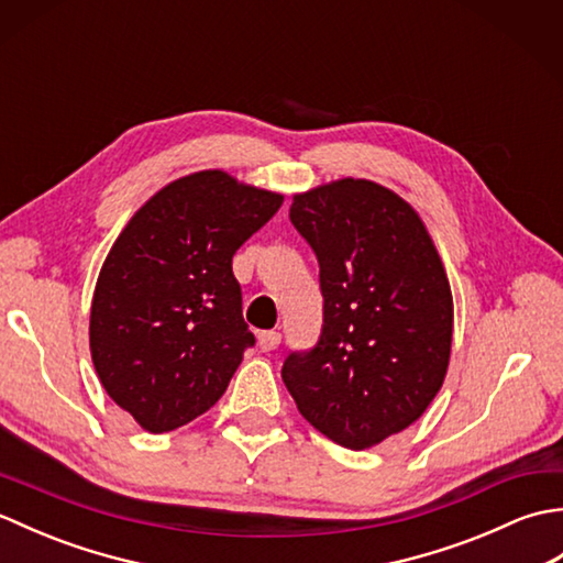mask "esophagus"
<instances>
[{"label":"esophagus","instance_id":"1","mask_svg":"<svg viewBox=\"0 0 563 563\" xmlns=\"http://www.w3.org/2000/svg\"><path fill=\"white\" fill-rule=\"evenodd\" d=\"M280 345V333L278 331H261L258 333V349L263 353H271Z\"/></svg>","mask_w":563,"mask_h":563}]
</instances>
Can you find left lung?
I'll use <instances>...</instances> for the list:
<instances>
[{"label": "left lung", "instance_id": "8db88e82", "mask_svg": "<svg viewBox=\"0 0 563 563\" xmlns=\"http://www.w3.org/2000/svg\"><path fill=\"white\" fill-rule=\"evenodd\" d=\"M290 222L319 261L324 324L283 382L319 433L365 450L435 399L452 345V292L418 212L394 190L341 178L297 194Z\"/></svg>", "mask_w": 563, "mask_h": 563}]
</instances>
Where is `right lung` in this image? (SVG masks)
Wrapping results in <instances>:
<instances>
[{"mask_svg":"<svg viewBox=\"0 0 563 563\" xmlns=\"http://www.w3.org/2000/svg\"><path fill=\"white\" fill-rule=\"evenodd\" d=\"M280 206V194L208 169L164 186L115 239L91 300V361L150 433L218 404L256 343L232 256Z\"/></svg>","mask_w":563,"mask_h":563,"instance_id":"1","label":"right lung"}]
</instances>
